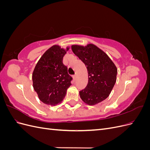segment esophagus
<instances>
[{
  "mask_svg": "<svg viewBox=\"0 0 150 150\" xmlns=\"http://www.w3.org/2000/svg\"><path fill=\"white\" fill-rule=\"evenodd\" d=\"M72 78H73L74 80H76V74H75V75H74L73 76H72Z\"/></svg>",
  "mask_w": 150,
  "mask_h": 150,
  "instance_id": "1",
  "label": "esophagus"
}]
</instances>
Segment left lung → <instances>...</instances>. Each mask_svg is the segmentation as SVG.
Instances as JSON below:
<instances>
[{
  "mask_svg": "<svg viewBox=\"0 0 150 150\" xmlns=\"http://www.w3.org/2000/svg\"><path fill=\"white\" fill-rule=\"evenodd\" d=\"M73 52L87 67L88 83L79 91L81 99L93 106L106 99L116 81L117 67L107 54L96 45H72Z\"/></svg>",
  "mask_w": 150,
  "mask_h": 150,
  "instance_id": "left-lung-1",
  "label": "left lung"
}]
</instances>
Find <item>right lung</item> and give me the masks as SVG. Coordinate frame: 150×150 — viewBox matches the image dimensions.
Listing matches in <instances>:
<instances>
[{
  "instance_id": "obj_1",
  "label": "right lung",
  "mask_w": 150,
  "mask_h": 150,
  "mask_svg": "<svg viewBox=\"0 0 150 150\" xmlns=\"http://www.w3.org/2000/svg\"><path fill=\"white\" fill-rule=\"evenodd\" d=\"M69 49L54 45L44 53L35 66L33 88L44 104L55 106L61 103L71 85L72 78L62 62L63 57Z\"/></svg>"
}]
</instances>
